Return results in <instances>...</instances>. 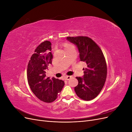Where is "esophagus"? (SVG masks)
Returning <instances> with one entry per match:
<instances>
[{"mask_svg":"<svg viewBox=\"0 0 132 132\" xmlns=\"http://www.w3.org/2000/svg\"><path fill=\"white\" fill-rule=\"evenodd\" d=\"M72 78V76H66L65 79L66 80H69V79H70V78Z\"/></svg>","mask_w":132,"mask_h":132,"instance_id":"34e87169","label":"esophagus"}]
</instances>
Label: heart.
Here are the masks:
<instances>
[{
    "instance_id": "1",
    "label": "heart",
    "mask_w": 132,
    "mask_h": 132,
    "mask_svg": "<svg viewBox=\"0 0 132 132\" xmlns=\"http://www.w3.org/2000/svg\"><path fill=\"white\" fill-rule=\"evenodd\" d=\"M71 46H73L71 45H70V44H68V43H65V45H64V47H65V49L68 48H69V47H70Z\"/></svg>"
}]
</instances>
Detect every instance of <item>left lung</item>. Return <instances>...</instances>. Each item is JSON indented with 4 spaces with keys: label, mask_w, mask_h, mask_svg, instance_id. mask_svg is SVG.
Segmentation results:
<instances>
[{
    "label": "left lung",
    "mask_w": 132,
    "mask_h": 132,
    "mask_svg": "<svg viewBox=\"0 0 132 132\" xmlns=\"http://www.w3.org/2000/svg\"><path fill=\"white\" fill-rule=\"evenodd\" d=\"M77 47L81 61L86 63L82 77H76L78 85L74 87L78 96L84 100L95 98L100 93L107 77V65L101 50L93 39L86 36L68 37Z\"/></svg>",
    "instance_id": "left-lung-1"
}]
</instances>
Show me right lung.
Masks as SVG:
<instances>
[{
    "instance_id": "obj_1",
    "label": "right lung",
    "mask_w": 132,
    "mask_h": 132,
    "mask_svg": "<svg viewBox=\"0 0 132 132\" xmlns=\"http://www.w3.org/2000/svg\"><path fill=\"white\" fill-rule=\"evenodd\" d=\"M51 43L45 41L35 51L28 64L27 80L30 89L38 98L45 102H52L56 99L64 85L62 80L46 77V69L52 64L53 55L51 52Z\"/></svg>"
}]
</instances>
